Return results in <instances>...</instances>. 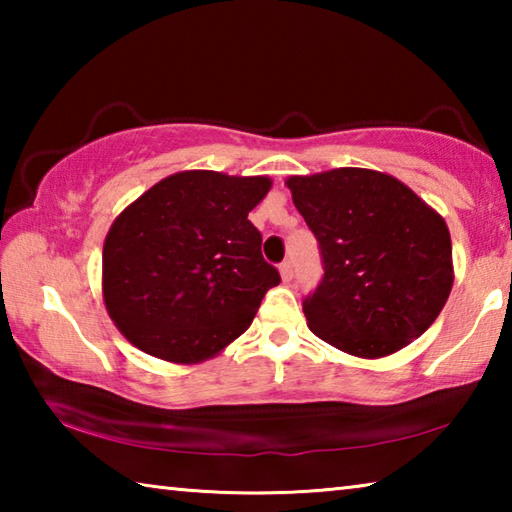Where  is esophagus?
I'll return each mask as SVG.
<instances>
[{
  "label": "esophagus",
  "mask_w": 512,
  "mask_h": 512,
  "mask_svg": "<svg viewBox=\"0 0 512 512\" xmlns=\"http://www.w3.org/2000/svg\"><path fill=\"white\" fill-rule=\"evenodd\" d=\"M280 277H282V282H291L293 280V264L291 262H282L280 264Z\"/></svg>",
  "instance_id": "1"
}]
</instances>
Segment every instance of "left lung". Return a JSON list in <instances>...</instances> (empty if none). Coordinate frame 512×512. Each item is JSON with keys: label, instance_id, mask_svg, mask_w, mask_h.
<instances>
[{"label": "left lung", "instance_id": "8db88e82", "mask_svg": "<svg viewBox=\"0 0 512 512\" xmlns=\"http://www.w3.org/2000/svg\"><path fill=\"white\" fill-rule=\"evenodd\" d=\"M287 187L325 264L302 302L311 332L359 359L388 357L427 332L454 284L443 216L375 169L291 176Z\"/></svg>", "mask_w": 512, "mask_h": 512}]
</instances>
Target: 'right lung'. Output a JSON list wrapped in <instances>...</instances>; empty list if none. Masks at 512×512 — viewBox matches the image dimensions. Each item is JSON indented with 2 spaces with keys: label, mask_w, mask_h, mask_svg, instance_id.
I'll use <instances>...</instances> for the list:
<instances>
[{
  "label": "right lung",
  "mask_w": 512,
  "mask_h": 512,
  "mask_svg": "<svg viewBox=\"0 0 512 512\" xmlns=\"http://www.w3.org/2000/svg\"><path fill=\"white\" fill-rule=\"evenodd\" d=\"M268 176L192 169L162 178L112 221L103 241L108 316L135 348L201 363L239 339L280 273L248 212Z\"/></svg>",
  "instance_id": "obj_1"
}]
</instances>
